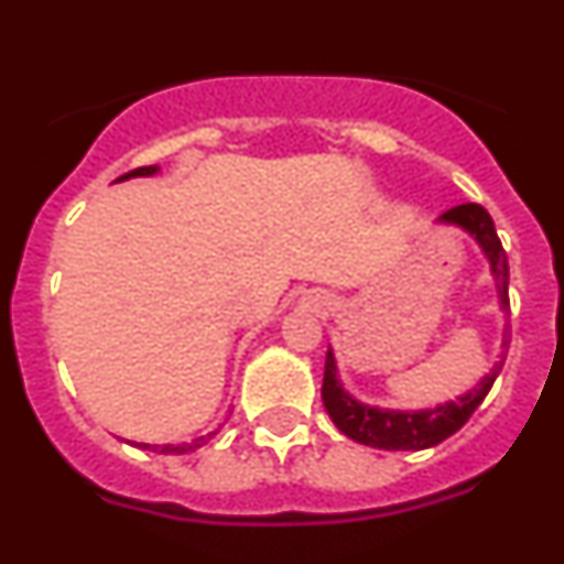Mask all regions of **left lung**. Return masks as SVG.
Wrapping results in <instances>:
<instances>
[{
  "instance_id": "8db88e82",
  "label": "left lung",
  "mask_w": 564,
  "mask_h": 564,
  "mask_svg": "<svg viewBox=\"0 0 564 564\" xmlns=\"http://www.w3.org/2000/svg\"><path fill=\"white\" fill-rule=\"evenodd\" d=\"M438 225L460 227V230L469 232L474 241L479 243V249H482L485 260L490 265V276H494L496 290H499V306L505 312H510V301H507L510 269H507V254L501 249V241L496 236L494 219H490L488 210L477 203L458 205V208L438 216ZM501 359H505V354H501ZM501 365L505 361H496L488 376L479 378L477 387L464 392L460 398L447 400V403L431 405V409H381V405L361 403V400H356L345 389V383L339 381L334 350L328 348L321 394L334 425L339 427V433L354 438V442L376 449H427L442 444L444 438L458 433L469 422L474 409L482 403L485 394L494 387Z\"/></svg>"
}]
</instances>
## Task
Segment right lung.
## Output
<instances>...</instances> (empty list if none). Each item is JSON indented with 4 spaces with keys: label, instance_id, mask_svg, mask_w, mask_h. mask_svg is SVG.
Here are the masks:
<instances>
[{
    "label": "right lung",
    "instance_id": "add662e5",
    "mask_svg": "<svg viewBox=\"0 0 564 564\" xmlns=\"http://www.w3.org/2000/svg\"><path fill=\"white\" fill-rule=\"evenodd\" d=\"M155 172H159V166H139V170L126 172V175L117 177V181H128V177H150V175H155ZM216 433L219 431L208 433V436L194 438V442H188V444H164V447H161V444H137V447L153 449V453H161V455H183V453H194L197 447H203V444L208 442L210 436H216Z\"/></svg>",
    "mask_w": 564,
    "mask_h": 564
}]
</instances>
